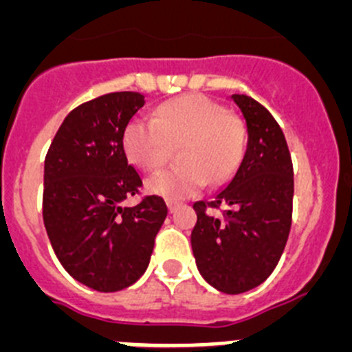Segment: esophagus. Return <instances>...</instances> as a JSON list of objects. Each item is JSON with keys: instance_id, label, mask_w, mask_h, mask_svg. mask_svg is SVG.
<instances>
[{"instance_id": "obj_1", "label": "esophagus", "mask_w": 352, "mask_h": 352, "mask_svg": "<svg viewBox=\"0 0 352 352\" xmlns=\"http://www.w3.org/2000/svg\"><path fill=\"white\" fill-rule=\"evenodd\" d=\"M179 203H176V201H167V210H169V213H174V211L178 210Z\"/></svg>"}]
</instances>
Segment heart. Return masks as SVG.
Here are the masks:
<instances>
[{
  "mask_svg": "<svg viewBox=\"0 0 352 352\" xmlns=\"http://www.w3.org/2000/svg\"><path fill=\"white\" fill-rule=\"evenodd\" d=\"M176 144L182 164L146 182L149 194L167 201L192 197L206 182L220 185L231 178L243 158V126L210 96L183 95L158 105L153 120H132L123 130L126 158L146 173L158 169Z\"/></svg>",
  "mask_w": 352,
  "mask_h": 352,
  "instance_id": "heart-1",
  "label": "heart"
}]
</instances>
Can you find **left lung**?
Returning <instances> with one entry per match:
<instances>
[{
	"label": "left lung",
	"mask_w": 352,
	"mask_h": 352,
	"mask_svg": "<svg viewBox=\"0 0 352 352\" xmlns=\"http://www.w3.org/2000/svg\"><path fill=\"white\" fill-rule=\"evenodd\" d=\"M247 125V148L231 179L210 203L194 204L190 241L204 280L226 294L263 284L284 252L291 231L294 174L284 132L254 98L231 95ZM226 207L224 219L208 207Z\"/></svg>",
	"instance_id": "8db88e82"
}]
</instances>
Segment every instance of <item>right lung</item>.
<instances>
[{"instance_id":"add662e5","label":"right lung","mask_w":352,"mask_h":352,"mask_svg":"<svg viewBox=\"0 0 352 352\" xmlns=\"http://www.w3.org/2000/svg\"><path fill=\"white\" fill-rule=\"evenodd\" d=\"M146 104L141 93L98 96L74 109L43 164V223L56 257L77 282L100 292L144 275L167 217L158 195L123 206L141 176L126 160L123 130Z\"/></svg>"}]
</instances>
